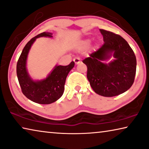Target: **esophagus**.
<instances>
[{
	"label": "esophagus",
	"mask_w": 149,
	"mask_h": 149,
	"mask_svg": "<svg viewBox=\"0 0 149 149\" xmlns=\"http://www.w3.org/2000/svg\"><path fill=\"white\" fill-rule=\"evenodd\" d=\"M74 62H75V64H78L80 62H81V60H80V58L79 57H75L74 58Z\"/></svg>",
	"instance_id": "34e87169"
}]
</instances>
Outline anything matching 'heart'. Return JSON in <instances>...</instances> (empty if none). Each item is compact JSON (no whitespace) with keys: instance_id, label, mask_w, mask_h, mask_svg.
I'll return each instance as SVG.
<instances>
[{"instance_id":"obj_1","label":"heart","mask_w":149,"mask_h":149,"mask_svg":"<svg viewBox=\"0 0 149 149\" xmlns=\"http://www.w3.org/2000/svg\"><path fill=\"white\" fill-rule=\"evenodd\" d=\"M89 43H90V40H85L83 42V44L84 45H86V46H88V45L89 44Z\"/></svg>"}]
</instances>
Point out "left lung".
Segmentation results:
<instances>
[{"label":"left lung","mask_w":149,"mask_h":149,"mask_svg":"<svg viewBox=\"0 0 149 149\" xmlns=\"http://www.w3.org/2000/svg\"><path fill=\"white\" fill-rule=\"evenodd\" d=\"M100 30L104 44L82 62L87 65V77L93 91L101 96H116L133 85L136 74V57L123 38L105 30ZM112 55L115 60L109 64L102 62Z\"/></svg>","instance_id":"8db88e82"}]
</instances>
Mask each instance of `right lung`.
<instances>
[{
  "label": "right lung",
  "mask_w": 149,
  "mask_h": 149,
  "mask_svg": "<svg viewBox=\"0 0 149 149\" xmlns=\"http://www.w3.org/2000/svg\"><path fill=\"white\" fill-rule=\"evenodd\" d=\"M52 33L42 32L26 44L16 65V74L22 92L28 99L39 104H50L59 100L63 93L66 77L75 63L68 65H56L48 77L40 81H34L26 70V60L29 50L36 38L52 37Z\"/></svg>",
  "instance_id": "1"
}]
</instances>
